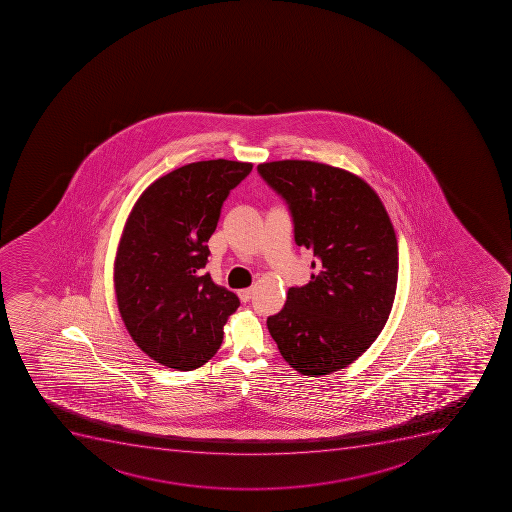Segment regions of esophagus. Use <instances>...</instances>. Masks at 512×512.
Returning a JSON list of instances; mask_svg holds the SVG:
<instances>
[{
    "label": "esophagus",
    "instance_id": "1",
    "mask_svg": "<svg viewBox=\"0 0 512 512\" xmlns=\"http://www.w3.org/2000/svg\"><path fill=\"white\" fill-rule=\"evenodd\" d=\"M253 289H243L238 292V297H240L241 302H249L251 297H253Z\"/></svg>",
    "mask_w": 512,
    "mask_h": 512
}]
</instances>
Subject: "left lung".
<instances>
[{"mask_svg":"<svg viewBox=\"0 0 512 512\" xmlns=\"http://www.w3.org/2000/svg\"><path fill=\"white\" fill-rule=\"evenodd\" d=\"M258 173L287 204L297 246L315 258L310 282L290 287L267 329L300 374L344 369L392 312L398 245L387 210L369 184L344 169L284 160L258 165Z\"/></svg>","mask_w":512,"mask_h":512,"instance_id":"8db88e82","label":"left lung"}]
</instances>
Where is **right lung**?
<instances>
[{
	"label": "right lung",
	"mask_w": 512,
	"mask_h": 512,
	"mask_svg": "<svg viewBox=\"0 0 512 512\" xmlns=\"http://www.w3.org/2000/svg\"><path fill=\"white\" fill-rule=\"evenodd\" d=\"M251 163H191L156 179L130 212L114 264L117 305L137 346L169 369L204 365L240 298L215 284L207 246Z\"/></svg>",
	"instance_id": "right-lung-1"
}]
</instances>
